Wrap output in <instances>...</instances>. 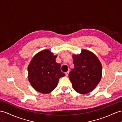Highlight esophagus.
<instances>
[{
  "label": "esophagus",
  "instance_id": "1",
  "mask_svg": "<svg viewBox=\"0 0 122 122\" xmlns=\"http://www.w3.org/2000/svg\"><path fill=\"white\" fill-rule=\"evenodd\" d=\"M68 74H69V71H67L66 73H65V75H66V77H67L68 76Z\"/></svg>",
  "mask_w": 122,
  "mask_h": 122
}]
</instances>
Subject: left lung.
<instances>
[{
  "instance_id": "obj_1",
  "label": "left lung",
  "mask_w": 122,
  "mask_h": 122,
  "mask_svg": "<svg viewBox=\"0 0 122 122\" xmlns=\"http://www.w3.org/2000/svg\"><path fill=\"white\" fill-rule=\"evenodd\" d=\"M74 68L68 74L73 89L78 93L86 94L92 91L101 81L102 65L92 52L83 49L80 54L73 55Z\"/></svg>"
}]
</instances>
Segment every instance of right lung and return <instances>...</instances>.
I'll use <instances>...</instances> for the list:
<instances>
[{
    "label": "right lung",
    "mask_w": 122,
    "mask_h": 122,
    "mask_svg": "<svg viewBox=\"0 0 122 122\" xmlns=\"http://www.w3.org/2000/svg\"><path fill=\"white\" fill-rule=\"evenodd\" d=\"M57 55L49 49L37 52L28 67V78L36 91L48 94L58 85L59 79L65 75L60 70L61 65L56 61Z\"/></svg>",
    "instance_id": "right-lung-1"
}]
</instances>
